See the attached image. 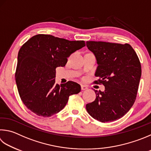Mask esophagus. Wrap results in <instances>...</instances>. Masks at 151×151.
Returning <instances> with one entry per match:
<instances>
[{
	"label": "esophagus",
	"mask_w": 151,
	"mask_h": 151,
	"mask_svg": "<svg viewBox=\"0 0 151 151\" xmlns=\"http://www.w3.org/2000/svg\"><path fill=\"white\" fill-rule=\"evenodd\" d=\"M86 89H88L87 86H86V85H83V84L81 85V90H85Z\"/></svg>",
	"instance_id": "34e87169"
}]
</instances>
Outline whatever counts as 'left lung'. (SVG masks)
Instances as JSON below:
<instances>
[{"label": "left lung", "instance_id": "obj_1", "mask_svg": "<svg viewBox=\"0 0 151 151\" xmlns=\"http://www.w3.org/2000/svg\"><path fill=\"white\" fill-rule=\"evenodd\" d=\"M86 46L96 58V84L105 86L104 92L95 90L94 102L86 108L93 118L110 122L121 118L135 102L141 76L138 56L131 46L125 43L86 42Z\"/></svg>", "mask_w": 151, "mask_h": 151}]
</instances>
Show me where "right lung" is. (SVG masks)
<instances>
[{"mask_svg":"<svg viewBox=\"0 0 151 151\" xmlns=\"http://www.w3.org/2000/svg\"><path fill=\"white\" fill-rule=\"evenodd\" d=\"M85 46L84 41H69L38 34L22 46L15 79L24 105L37 116L51 117L64 108L70 95L81 92L80 85L68 81L55 83L56 68L65 67L67 58Z\"/></svg>","mask_w":151,"mask_h":151,"instance_id":"obj_1","label":"right lung"}]
</instances>
